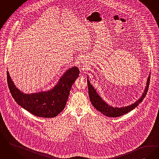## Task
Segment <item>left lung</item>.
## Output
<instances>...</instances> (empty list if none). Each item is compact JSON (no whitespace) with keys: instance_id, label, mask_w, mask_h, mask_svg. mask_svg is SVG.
<instances>
[{"instance_id":"obj_1","label":"left lung","mask_w":159,"mask_h":159,"mask_svg":"<svg viewBox=\"0 0 159 159\" xmlns=\"http://www.w3.org/2000/svg\"><path fill=\"white\" fill-rule=\"evenodd\" d=\"M88 79V92H89V96L90 101L94 107L98 111L101 112L107 116L109 117H119L125 114L128 112L132 111L135 107H137L139 104L142 102L144 99L145 96L146 95L147 93L148 90V87L150 84V75L147 79L146 83V87L143 92V95L140 99L137 101L135 103H133L131 105L121 107V108H117V107H113L112 106L109 105L101 98V97L98 94L95 89L93 87V86L89 82L88 77H87Z\"/></svg>"}]
</instances>
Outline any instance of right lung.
Instances as JSON below:
<instances>
[{
    "instance_id": "add662e5",
    "label": "right lung",
    "mask_w": 159,
    "mask_h": 159,
    "mask_svg": "<svg viewBox=\"0 0 159 159\" xmlns=\"http://www.w3.org/2000/svg\"><path fill=\"white\" fill-rule=\"evenodd\" d=\"M77 67L67 70L52 89L26 94L18 89L7 71V80L11 93L17 103L35 116L53 118L63 111L69 98L70 89L79 77Z\"/></svg>"
}]
</instances>
